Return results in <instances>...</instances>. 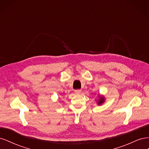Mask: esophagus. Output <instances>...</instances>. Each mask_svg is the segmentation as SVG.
<instances>
[{
    "label": "esophagus",
    "instance_id": "obj_1",
    "mask_svg": "<svg viewBox=\"0 0 149 149\" xmlns=\"http://www.w3.org/2000/svg\"><path fill=\"white\" fill-rule=\"evenodd\" d=\"M74 93H75L76 94H79L81 93V90H80V89H76V90H74Z\"/></svg>",
    "mask_w": 149,
    "mask_h": 149
}]
</instances>
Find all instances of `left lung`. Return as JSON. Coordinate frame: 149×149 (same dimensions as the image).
I'll list each match as a JSON object with an SVG mask.
<instances>
[{"label":"left lung","mask_w":149,"mask_h":149,"mask_svg":"<svg viewBox=\"0 0 149 149\" xmlns=\"http://www.w3.org/2000/svg\"><path fill=\"white\" fill-rule=\"evenodd\" d=\"M105 101V99L104 97V96H100V98H99V100H97V104L98 105H101Z\"/></svg>","instance_id":"1"}]
</instances>
